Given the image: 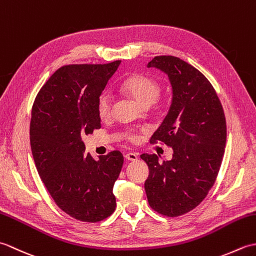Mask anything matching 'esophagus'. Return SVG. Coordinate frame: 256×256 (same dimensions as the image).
Masks as SVG:
<instances>
[{"label": "esophagus", "instance_id": "34e87169", "mask_svg": "<svg viewBox=\"0 0 256 256\" xmlns=\"http://www.w3.org/2000/svg\"><path fill=\"white\" fill-rule=\"evenodd\" d=\"M124 157L128 160H138V154H135V153H126V154L124 155Z\"/></svg>", "mask_w": 256, "mask_h": 256}]
</instances>
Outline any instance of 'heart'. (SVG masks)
Returning <instances> with one entry per match:
<instances>
[{
  "instance_id": "heart-1",
  "label": "heart",
  "mask_w": 256,
  "mask_h": 256,
  "mask_svg": "<svg viewBox=\"0 0 256 256\" xmlns=\"http://www.w3.org/2000/svg\"><path fill=\"white\" fill-rule=\"evenodd\" d=\"M122 90L134 98L140 106L148 108L157 100L162 91L160 81L148 74H136L128 77L122 84ZM113 96L110 91H103L98 98L96 112L101 120H108L112 116ZM124 138L130 143H138L140 136L135 130H126Z\"/></svg>"
}]
</instances>
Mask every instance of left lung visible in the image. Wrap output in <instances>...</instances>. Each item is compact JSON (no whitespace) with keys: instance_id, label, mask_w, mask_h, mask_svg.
<instances>
[{"instance_id":"8db88e82","label":"left lung","mask_w":256,"mask_h":256,"mask_svg":"<svg viewBox=\"0 0 256 256\" xmlns=\"http://www.w3.org/2000/svg\"><path fill=\"white\" fill-rule=\"evenodd\" d=\"M168 74L172 88L170 111L150 138L172 148L170 160L143 154L150 175L145 192L150 208L166 216L194 209L214 186L224 158L226 123L210 81L175 56H156L148 64Z\"/></svg>"}]
</instances>
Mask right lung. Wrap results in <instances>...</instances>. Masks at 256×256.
I'll list each match as a JSON object with an SVG mask.
<instances>
[{"label":"right lung","instance_id":"add662e5","mask_svg":"<svg viewBox=\"0 0 256 256\" xmlns=\"http://www.w3.org/2000/svg\"><path fill=\"white\" fill-rule=\"evenodd\" d=\"M121 60L67 64L56 70L32 108L30 148L37 172L56 204L72 218L99 222L116 210L114 182L123 155L112 150L96 160L81 138L101 128L98 98Z\"/></svg>","mask_w":256,"mask_h":256}]
</instances>
